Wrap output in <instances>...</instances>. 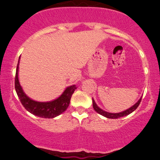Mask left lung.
<instances>
[{"label":"left lung","mask_w":160,"mask_h":160,"mask_svg":"<svg viewBox=\"0 0 160 160\" xmlns=\"http://www.w3.org/2000/svg\"><path fill=\"white\" fill-rule=\"evenodd\" d=\"M142 98V97H141V98H140V99L138 100V101H137V102L135 103L134 105H132V107L129 108H128L127 110L123 111H122V112H118V113H111V112H108V111L102 110L101 108L98 107V104H96L95 101L93 100V98H92V101H93V109H94L95 111H97L98 114H101V115L104 116V117H105V118H107L116 119V118H121V117H125V116L128 115V114H130L131 113L133 112V111L138 107V105H139L140 102H141Z\"/></svg>","instance_id":"1"}]
</instances>
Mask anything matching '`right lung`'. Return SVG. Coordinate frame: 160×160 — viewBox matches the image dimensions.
I'll list each match as a JSON object with an SVG mask.
<instances>
[{
	"label": "right lung",
	"instance_id": "obj_1",
	"mask_svg": "<svg viewBox=\"0 0 160 160\" xmlns=\"http://www.w3.org/2000/svg\"><path fill=\"white\" fill-rule=\"evenodd\" d=\"M19 63H20V57H19L17 70H16L15 90L20 99L21 103L28 112L40 118H53L56 116H59V114L67 110L68 106L70 105L71 97L74 90L77 89L75 85L67 87L59 98L52 101H44V102L34 101L25 93L23 88L20 84L18 79Z\"/></svg>",
	"mask_w": 160,
	"mask_h": 160
}]
</instances>
